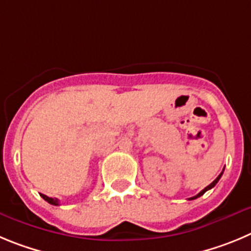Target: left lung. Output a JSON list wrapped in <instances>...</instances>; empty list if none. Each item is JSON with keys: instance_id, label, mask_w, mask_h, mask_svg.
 I'll return each mask as SVG.
<instances>
[{"instance_id": "left-lung-1", "label": "left lung", "mask_w": 251, "mask_h": 251, "mask_svg": "<svg viewBox=\"0 0 251 251\" xmlns=\"http://www.w3.org/2000/svg\"><path fill=\"white\" fill-rule=\"evenodd\" d=\"M221 175H223V173H221V174H220V175H219V176H218V177H216V179H215V180H214V181H213V182H211V184H210V185H207V186H206V187H205L204 190H201V191H200V193H199V194H198V195H195V196H193V198H190V200H194V199L199 198V196H201V195H204V194H205V193H206V191H207V190H210V189H213V187H214V186H215V185H216V184H218V181H219V180H220Z\"/></svg>"}]
</instances>
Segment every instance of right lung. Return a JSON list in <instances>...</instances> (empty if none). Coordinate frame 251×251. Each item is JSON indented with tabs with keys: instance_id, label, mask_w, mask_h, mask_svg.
<instances>
[{
	"instance_id": "add662e5",
	"label": "right lung",
	"mask_w": 251,
	"mask_h": 251,
	"mask_svg": "<svg viewBox=\"0 0 251 251\" xmlns=\"http://www.w3.org/2000/svg\"><path fill=\"white\" fill-rule=\"evenodd\" d=\"M40 195H41L42 199H45V200H46L47 202H50V204H51V205H58V199L49 198V196L44 195V194H40Z\"/></svg>"
}]
</instances>
